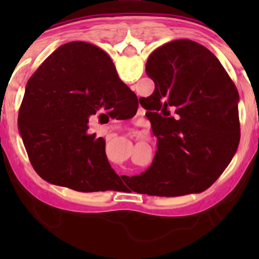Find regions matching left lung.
I'll use <instances>...</instances> for the list:
<instances>
[{"label": "left lung", "mask_w": 259, "mask_h": 259, "mask_svg": "<svg viewBox=\"0 0 259 259\" xmlns=\"http://www.w3.org/2000/svg\"><path fill=\"white\" fill-rule=\"evenodd\" d=\"M89 46L97 58L103 54L112 61ZM146 74L155 84L154 93L144 99L154 120L157 151L150 168L128 182L135 192L148 195L203 192L238 148V89L211 51L186 38L153 51Z\"/></svg>", "instance_id": "1"}]
</instances>
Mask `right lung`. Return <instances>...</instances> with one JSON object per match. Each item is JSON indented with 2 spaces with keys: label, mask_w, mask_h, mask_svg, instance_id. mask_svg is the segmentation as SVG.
I'll return each mask as SVG.
<instances>
[{
  "label": "right lung",
  "mask_w": 259,
  "mask_h": 259,
  "mask_svg": "<svg viewBox=\"0 0 259 259\" xmlns=\"http://www.w3.org/2000/svg\"><path fill=\"white\" fill-rule=\"evenodd\" d=\"M136 100L103 54L97 58L85 42L59 47L30 76L19 109V131L35 171L77 192L115 188L121 179L107 161L105 139L88 133V122L102 108L117 112L120 103L134 114Z\"/></svg>",
  "instance_id": "1"
}]
</instances>
